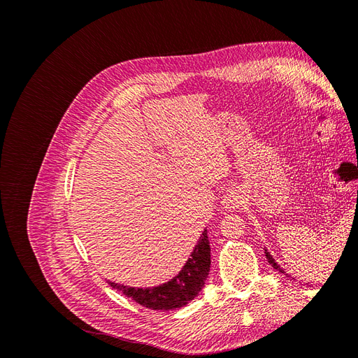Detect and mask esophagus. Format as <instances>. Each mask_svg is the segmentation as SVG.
<instances>
[{
	"label": "esophagus",
	"mask_w": 358,
	"mask_h": 358,
	"mask_svg": "<svg viewBox=\"0 0 358 358\" xmlns=\"http://www.w3.org/2000/svg\"><path fill=\"white\" fill-rule=\"evenodd\" d=\"M243 200H245V194L241 188H230V189H227V192L224 194L222 204L225 209L236 210L237 208H241Z\"/></svg>",
	"instance_id": "34e87169"
}]
</instances>
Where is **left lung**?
Masks as SVG:
<instances>
[{
  "label": "left lung",
  "mask_w": 358,
  "mask_h": 358,
  "mask_svg": "<svg viewBox=\"0 0 358 358\" xmlns=\"http://www.w3.org/2000/svg\"><path fill=\"white\" fill-rule=\"evenodd\" d=\"M266 257H267V259H268V263H270V264H272V266H273L276 270H279V272H282V270H280V267L276 264L275 259L272 258V255H270L268 252H266ZM282 273H284V272H282Z\"/></svg>",
  "instance_id": "1"
}]
</instances>
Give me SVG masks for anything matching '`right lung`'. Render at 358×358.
I'll use <instances>...</instances> for the list:
<instances>
[{
	"mask_svg": "<svg viewBox=\"0 0 358 358\" xmlns=\"http://www.w3.org/2000/svg\"><path fill=\"white\" fill-rule=\"evenodd\" d=\"M209 268L210 246L208 230H204L187 264L183 266L179 275L169 280L167 284L154 288H131L116 282L109 284L145 308L152 310H170L185 306L199 294L208 279Z\"/></svg>",
	"mask_w": 358,
	"mask_h": 358,
	"instance_id": "obj_1",
	"label": "right lung"
}]
</instances>
